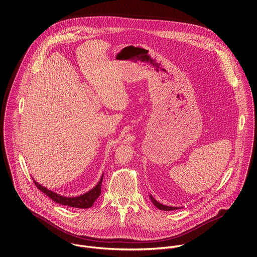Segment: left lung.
<instances>
[{
    "label": "left lung",
    "mask_w": 257,
    "mask_h": 257,
    "mask_svg": "<svg viewBox=\"0 0 257 257\" xmlns=\"http://www.w3.org/2000/svg\"><path fill=\"white\" fill-rule=\"evenodd\" d=\"M35 186L38 187L42 192H44L45 194H47L52 200H54L57 203L63 204V205H68V206H73V207H78V208H89L92 206L93 202L95 201V199L99 196L101 190H100V185H101V181L98 182V184L90 191H88L87 193L80 195V196H76V197H66V196H62L59 195L55 192H53L52 190H49L48 188L42 186L40 183L36 182L35 180H33ZM152 201L153 203L159 207L160 209H162V207L159 205V202L157 200H155L152 197Z\"/></svg>",
    "instance_id": "8db88e82"
}]
</instances>
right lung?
I'll list each match as a JSON object with an SVG mask.
<instances>
[{"instance_id": "right-lung-1", "label": "right lung", "mask_w": 257, "mask_h": 257, "mask_svg": "<svg viewBox=\"0 0 257 257\" xmlns=\"http://www.w3.org/2000/svg\"><path fill=\"white\" fill-rule=\"evenodd\" d=\"M159 205L162 207L163 210H173V209H177L178 207H171V206H166V205H163L161 203H159Z\"/></svg>"}]
</instances>
